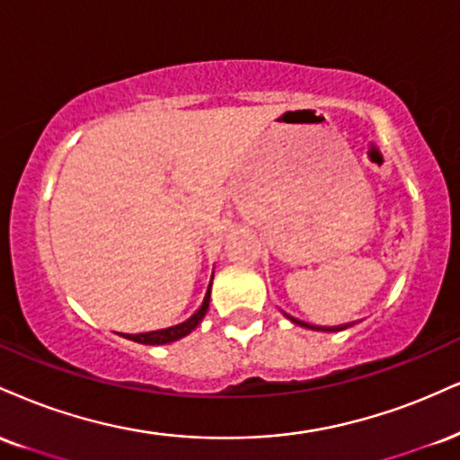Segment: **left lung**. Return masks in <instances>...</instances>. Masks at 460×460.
<instances>
[{
  "label": "left lung",
  "instance_id": "left-lung-1",
  "mask_svg": "<svg viewBox=\"0 0 460 460\" xmlns=\"http://www.w3.org/2000/svg\"><path fill=\"white\" fill-rule=\"evenodd\" d=\"M291 321H296V323H300V325H306L304 323V321H297V319H291ZM306 328H313V325H306ZM347 325H342V328H313V330H325V332H339V330H345Z\"/></svg>",
  "mask_w": 460,
  "mask_h": 460
}]
</instances>
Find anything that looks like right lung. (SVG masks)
Returning <instances> with one entry per match:
<instances>
[{
  "label": "right lung",
  "mask_w": 460,
  "mask_h": 460,
  "mask_svg": "<svg viewBox=\"0 0 460 460\" xmlns=\"http://www.w3.org/2000/svg\"><path fill=\"white\" fill-rule=\"evenodd\" d=\"M209 287H212V283H209ZM208 306H209V289L206 293V300H203L201 308H199V311L192 314L190 319H186L184 323L173 325V328L156 330V332H146V334H124V336L135 342H141V345H167V342H173L177 339H181V336L190 334V332L195 330L199 323H201L203 314L208 313Z\"/></svg>",
  "instance_id": "add662e5"
}]
</instances>
